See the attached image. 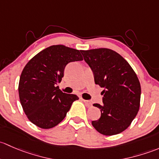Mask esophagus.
Returning a JSON list of instances; mask_svg holds the SVG:
<instances>
[{"mask_svg": "<svg viewBox=\"0 0 159 159\" xmlns=\"http://www.w3.org/2000/svg\"><path fill=\"white\" fill-rule=\"evenodd\" d=\"M83 102H84L85 105H86V106H87L88 108H90V107H92V106H93V105H92V103H91L90 102H89V101L85 100V99H83Z\"/></svg>", "mask_w": 159, "mask_h": 159, "instance_id": "esophagus-1", "label": "esophagus"}]
</instances>
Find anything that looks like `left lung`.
<instances>
[{"label":"left lung","instance_id":"left-lung-1","mask_svg":"<svg viewBox=\"0 0 159 159\" xmlns=\"http://www.w3.org/2000/svg\"><path fill=\"white\" fill-rule=\"evenodd\" d=\"M91 68L96 84L104 88L102 104H93L101 111L92 125L105 135L123 132L136 116L140 106L141 86L128 62L110 49L81 50Z\"/></svg>","mask_w":159,"mask_h":159}]
</instances>
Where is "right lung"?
I'll use <instances>...</instances> for the list:
<instances>
[{
	"mask_svg": "<svg viewBox=\"0 0 159 159\" xmlns=\"http://www.w3.org/2000/svg\"><path fill=\"white\" fill-rule=\"evenodd\" d=\"M80 50L53 45L34 56L21 73L19 97L29 120L41 129L58 125L77 96L63 93L57 85L70 62L83 60Z\"/></svg>",
	"mask_w": 159,
	"mask_h": 159,
	"instance_id": "obj_1",
	"label": "right lung"
}]
</instances>
